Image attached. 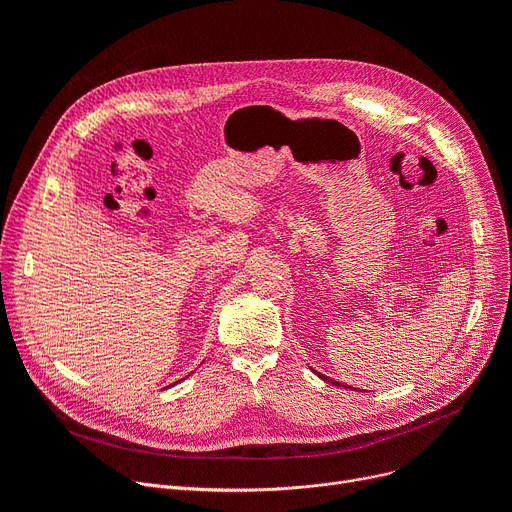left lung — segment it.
<instances>
[{"mask_svg":"<svg viewBox=\"0 0 512 512\" xmlns=\"http://www.w3.org/2000/svg\"><path fill=\"white\" fill-rule=\"evenodd\" d=\"M317 373V371H315ZM321 380H326V382H330V384H334V386H344V384H340V382H334V380H330V378H326V375H321V373H317ZM344 388H351V386H344Z\"/></svg>","mask_w":512,"mask_h":512,"instance_id":"1","label":"left lung"}]
</instances>
